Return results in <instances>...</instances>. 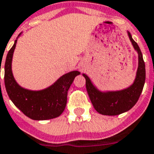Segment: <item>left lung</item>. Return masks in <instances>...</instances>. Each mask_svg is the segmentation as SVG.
Listing matches in <instances>:
<instances>
[{
  "label": "left lung",
  "mask_w": 154,
  "mask_h": 154,
  "mask_svg": "<svg viewBox=\"0 0 154 154\" xmlns=\"http://www.w3.org/2000/svg\"><path fill=\"white\" fill-rule=\"evenodd\" d=\"M127 35L133 47L138 54V68L134 82L127 88L120 91H102L94 86L90 77L83 73L86 78V87L90 100L94 109L99 113L107 116H115L129 111L137 103L145 82V64L140 49L133 40L131 34Z\"/></svg>",
  "instance_id": "obj_1"
}]
</instances>
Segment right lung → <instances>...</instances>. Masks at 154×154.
<instances>
[{
    "instance_id": "add662e5",
    "label": "right lung",
    "mask_w": 154,
    "mask_h": 154,
    "mask_svg": "<svg viewBox=\"0 0 154 154\" xmlns=\"http://www.w3.org/2000/svg\"><path fill=\"white\" fill-rule=\"evenodd\" d=\"M21 34L22 32L14 41L5 63V86L8 95L14 104L32 120H49L57 118L65 109L68 89L74 78L81 72L72 71L63 74L51 86L39 91L28 90L19 86L14 77L12 60L17 41Z\"/></svg>"
}]
</instances>
